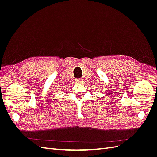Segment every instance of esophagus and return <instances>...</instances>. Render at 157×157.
Here are the masks:
<instances>
[{
  "label": "esophagus",
  "mask_w": 157,
  "mask_h": 157,
  "mask_svg": "<svg viewBox=\"0 0 157 157\" xmlns=\"http://www.w3.org/2000/svg\"><path fill=\"white\" fill-rule=\"evenodd\" d=\"M76 82H82V79L81 78H76Z\"/></svg>",
  "instance_id": "obj_1"
}]
</instances>
